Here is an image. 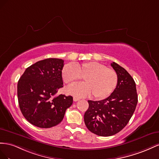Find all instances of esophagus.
<instances>
[{"label":"esophagus","mask_w":159,"mask_h":159,"mask_svg":"<svg viewBox=\"0 0 159 159\" xmlns=\"http://www.w3.org/2000/svg\"><path fill=\"white\" fill-rule=\"evenodd\" d=\"M79 99H80L79 98H77V97H73V101H74L75 102H76V101H78Z\"/></svg>","instance_id":"34e87169"}]
</instances>
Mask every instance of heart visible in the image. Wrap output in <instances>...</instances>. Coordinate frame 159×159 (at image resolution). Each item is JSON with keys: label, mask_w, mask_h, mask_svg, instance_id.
<instances>
[{"label": "heart", "mask_w": 159, "mask_h": 159, "mask_svg": "<svg viewBox=\"0 0 159 159\" xmlns=\"http://www.w3.org/2000/svg\"><path fill=\"white\" fill-rule=\"evenodd\" d=\"M63 80L72 85L82 79L83 84L68 89V92L76 96L84 97L92 94L95 99L105 98L116 87L118 76L115 70L97 62H86L82 64H67L62 70Z\"/></svg>", "instance_id": "obj_1"}]
</instances>
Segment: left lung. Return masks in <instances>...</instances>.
<instances>
[{
    "label": "left lung",
    "instance_id": "8db88e82",
    "mask_svg": "<svg viewBox=\"0 0 159 159\" xmlns=\"http://www.w3.org/2000/svg\"><path fill=\"white\" fill-rule=\"evenodd\" d=\"M111 66L118 76L115 89L102 101H88L89 108L84 115L87 129L101 137H109L120 132L128 124L138 102L133 77L117 63L113 62Z\"/></svg>",
    "mask_w": 159,
    "mask_h": 159
}]
</instances>
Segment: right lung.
Here are the masks:
<instances>
[{"label":"right lung","instance_id":"add662e5","mask_svg":"<svg viewBox=\"0 0 159 159\" xmlns=\"http://www.w3.org/2000/svg\"><path fill=\"white\" fill-rule=\"evenodd\" d=\"M64 61L47 58L27 68L18 82L17 95L22 114L40 128L58 125L73 102L71 96L54 95L63 87Z\"/></svg>","mask_w":159,"mask_h":159}]
</instances>
